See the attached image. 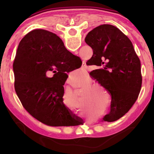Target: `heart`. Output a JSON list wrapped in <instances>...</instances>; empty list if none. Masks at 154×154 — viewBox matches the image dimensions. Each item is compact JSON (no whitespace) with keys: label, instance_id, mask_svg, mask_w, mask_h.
<instances>
[{"label":"heart","instance_id":"heart-1","mask_svg":"<svg viewBox=\"0 0 154 154\" xmlns=\"http://www.w3.org/2000/svg\"><path fill=\"white\" fill-rule=\"evenodd\" d=\"M97 87H99V88H100V89H103V87H101L100 85H97Z\"/></svg>","mask_w":154,"mask_h":154}]
</instances>
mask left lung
<instances>
[{
    "label": "left lung",
    "mask_w": 154,
    "mask_h": 154,
    "mask_svg": "<svg viewBox=\"0 0 154 154\" xmlns=\"http://www.w3.org/2000/svg\"><path fill=\"white\" fill-rule=\"evenodd\" d=\"M85 41L93 51L87 64L98 66L90 75L112 98L110 112L103 120H119L131 109L141 90L140 61L132 42L112 25L96 27L88 33Z\"/></svg>",
    "instance_id": "1"
}]
</instances>
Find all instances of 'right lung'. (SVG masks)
Wrapping results in <instances>:
<instances>
[{
  "label": "right lung",
  "mask_w": 154,
  "mask_h": 154,
  "mask_svg": "<svg viewBox=\"0 0 154 154\" xmlns=\"http://www.w3.org/2000/svg\"><path fill=\"white\" fill-rule=\"evenodd\" d=\"M80 60L56 34L45 30L29 32L20 42L13 63L14 88L24 109L50 126L79 125L63 103L65 72L74 70L68 60ZM55 74L48 78L47 71Z\"/></svg>",
  "instance_id": "1"
}]
</instances>
